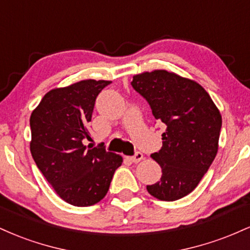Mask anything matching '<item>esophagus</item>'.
I'll use <instances>...</instances> for the list:
<instances>
[{
	"instance_id": "obj_1",
	"label": "esophagus",
	"mask_w": 250,
	"mask_h": 250,
	"mask_svg": "<svg viewBox=\"0 0 250 250\" xmlns=\"http://www.w3.org/2000/svg\"><path fill=\"white\" fill-rule=\"evenodd\" d=\"M142 159H143V154H142V153H139V151H137V153L135 154L134 156H128V157H127L128 161H130L131 163H137V162H140Z\"/></svg>"
}]
</instances>
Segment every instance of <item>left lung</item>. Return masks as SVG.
<instances>
[{
    "instance_id": "obj_1",
    "label": "left lung",
    "mask_w": 250,
    "mask_h": 250,
    "mask_svg": "<svg viewBox=\"0 0 250 250\" xmlns=\"http://www.w3.org/2000/svg\"><path fill=\"white\" fill-rule=\"evenodd\" d=\"M131 85L165 123L162 147L151 157L160 165L159 182L147 186L161 201H176L194 190L219 149L220 110L202 85L173 71L157 69L133 76Z\"/></svg>"
}]
</instances>
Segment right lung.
Returning a JSON list of instances; mask_svg holds the SVG:
<instances>
[{
    "mask_svg": "<svg viewBox=\"0 0 250 250\" xmlns=\"http://www.w3.org/2000/svg\"><path fill=\"white\" fill-rule=\"evenodd\" d=\"M111 81L82 80L48 91L30 116V153L56 194L69 205L88 207L108 193L122 156L90 140L95 100Z\"/></svg>",
    "mask_w": 250,
    "mask_h": 250,
    "instance_id": "right-lung-1",
    "label": "right lung"
}]
</instances>
